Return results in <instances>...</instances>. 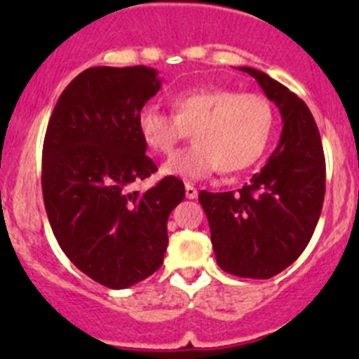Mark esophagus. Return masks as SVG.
<instances>
[{"label":"esophagus","instance_id":"34e87169","mask_svg":"<svg viewBox=\"0 0 359 359\" xmlns=\"http://www.w3.org/2000/svg\"><path fill=\"white\" fill-rule=\"evenodd\" d=\"M186 198H189V200H194V198H198L196 187L191 186V184H186Z\"/></svg>","mask_w":359,"mask_h":359}]
</instances>
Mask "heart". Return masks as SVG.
Returning a JSON list of instances; mask_svg holds the SVG:
<instances>
[{
	"label": "heart",
	"mask_w": 359,
	"mask_h": 359,
	"mask_svg": "<svg viewBox=\"0 0 359 359\" xmlns=\"http://www.w3.org/2000/svg\"><path fill=\"white\" fill-rule=\"evenodd\" d=\"M173 116L144 106L137 112L142 142L158 154H170L191 132L193 146L173 154L163 175L205 179L217 168L234 173L260 158L273 130V109L264 97L227 88H194L170 99Z\"/></svg>",
	"instance_id": "heart-1"
}]
</instances>
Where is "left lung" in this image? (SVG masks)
<instances>
[{
  "mask_svg": "<svg viewBox=\"0 0 359 359\" xmlns=\"http://www.w3.org/2000/svg\"><path fill=\"white\" fill-rule=\"evenodd\" d=\"M257 79L280 109V144L241 189L200 193L217 264L240 278L269 280L299 259L320 220L325 154L309 107L266 72L240 67Z\"/></svg>",
  "mask_w": 359,
  "mask_h": 359,
  "instance_id": "obj_1",
  "label": "left lung"
}]
</instances>
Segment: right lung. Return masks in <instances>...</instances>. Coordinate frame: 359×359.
I'll list each match as a JSON object with an SVG mask.
<instances>
[{
	"label": "right lung",
	"instance_id": "1",
	"mask_svg": "<svg viewBox=\"0 0 359 359\" xmlns=\"http://www.w3.org/2000/svg\"><path fill=\"white\" fill-rule=\"evenodd\" d=\"M159 88L153 67H90L60 93L46 128L41 187L50 226L69 260L112 290L161 267L168 215L186 196L177 177L146 193L130 189L158 170L137 112Z\"/></svg>",
	"mask_w": 359,
	"mask_h": 359
}]
</instances>
